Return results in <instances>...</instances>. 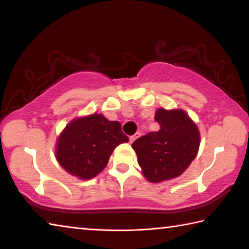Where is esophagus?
<instances>
[{
	"instance_id": "esophagus-1",
	"label": "esophagus",
	"mask_w": 249,
	"mask_h": 249,
	"mask_svg": "<svg viewBox=\"0 0 249 249\" xmlns=\"http://www.w3.org/2000/svg\"><path fill=\"white\" fill-rule=\"evenodd\" d=\"M140 135H141L140 133H136L135 135H133V136H130V137H129V142H133L135 140H136V138L140 137Z\"/></svg>"
}]
</instances>
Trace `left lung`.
Wrapping results in <instances>:
<instances>
[{
	"instance_id": "obj_1",
	"label": "left lung",
	"mask_w": 249,
	"mask_h": 249,
	"mask_svg": "<svg viewBox=\"0 0 249 249\" xmlns=\"http://www.w3.org/2000/svg\"><path fill=\"white\" fill-rule=\"evenodd\" d=\"M155 121L160 125L158 132L137 138L132 147L145 178L158 183L177 178L191 165L199 150L200 133L182 109L158 108Z\"/></svg>"
}]
</instances>
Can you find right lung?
<instances>
[{
    "instance_id": "obj_1",
    "label": "right lung",
    "mask_w": 249,
    "mask_h": 249,
    "mask_svg": "<svg viewBox=\"0 0 249 249\" xmlns=\"http://www.w3.org/2000/svg\"><path fill=\"white\" fill-rule=\"evenodd\" d=\"M121 127L120 122L108 121L96 113L74 119L58 137V162L70 175L92 179L107 165L113 150L128 142Z\"/></svg>"
}]
</instances>
